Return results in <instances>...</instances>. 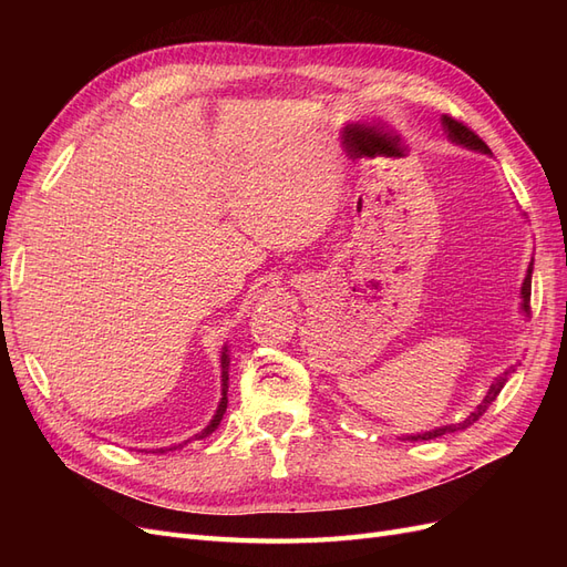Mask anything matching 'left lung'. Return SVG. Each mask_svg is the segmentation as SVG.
Instances as JSON below:
<instances>
[{"label": "left lung", "mask_w": 567, "mask_h": 567, "mask_svg": "<svg viewBox=\"0 0 567 567\" xmlns=\"http://www.w3.org/2000/svg\"><path fill=\"white\" fill-rule=\"evenodd\" d=\"M442 127H444V132H447V136H450V142L452 144H456V146H463V148H471V151H477V153H487V156H492V151L487 148V144L480 140V136L475 134V132H471L466 125L463 123H456L454 117H450V115H442ZM535 265V260L529 262V267H527V274H525V281H523V286H520V312L525 315V317H529V293H532V267ZM511 371H513V367L511 369H506L504 373H499L496 375V379L492 381V385H489V390H487V394H485V400L480 402L477 406H475V411H471V416L468 419H463L461 423H450V425H440V427H433V431H425V433H416V435H404V440H435V437H442V435H447V433H456V431H466L468 425H473L480 416L485 414V411L489 409V404L496 400V394L502 392V388L506 385V381H508V375H511Z\"/></svg>", "instance_id": "left-lung-1"}]
</instances>
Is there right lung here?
<instances>
[{
	"instance_id": "right-lung-1",
	"label": "right lung",
	"mask_w": 567,
	"mask_h": 567,
	"mask_svg": "<svg viewBox=\"0 0 567 567\" xmlns=\"http://www.w3.org/2000/svg\"><path fill=\"white\" fill-rule=\"evenodd\" d=\"M229 348L225 346L221 348V357H219V367H221V398H219V404H217V411H215V416L210 419V423L203 427L200 433H196L194 437H188L186 442H192V440H203V437H208L210 433H215L217 431V425H219V421H221V416H225V411H227V390H229ZM184 442V444H186ZM177 447H182V444H169V447H161V450H156V452H173V450H177Z\"/></svg>"
}]
</instances>
